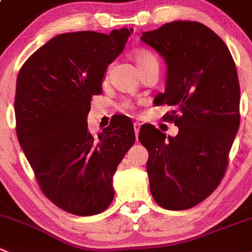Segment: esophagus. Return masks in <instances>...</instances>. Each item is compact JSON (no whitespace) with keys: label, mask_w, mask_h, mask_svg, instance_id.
I'll return each mask as SVG.
<instances>
[{"label":"esophagus","mask_w":252,"mask_h":252,"mask_svg":"<svg viewBox=\"0 0 252 252\" xmlns=\"http://www.w3.org/2000/svg\"><path fill=\"white\" fill-rule=\"evenodd\" d=\"M133 128H135L136 138H137L138 132H140V128H141V124H140V122H133Z\"/></svg>","instance_id":"esophagus-1"}]
</instances>
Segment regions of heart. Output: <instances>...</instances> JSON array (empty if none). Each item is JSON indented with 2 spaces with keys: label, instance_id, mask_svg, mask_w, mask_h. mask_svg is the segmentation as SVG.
<instances>
[{
  "label": "heart",
  "instance_id": "heart-1",
  "mask_svg": "<svg viewBox=\"0 0 252 252\" xmlns=\"http://www.w3.org/2000/svg\"><path fill=\"white\" fill-rule=\"evenodd\" d=\"M132 59L135 61V63L137 64L138 69L143 70V69H147L150 66L158 65L159 66V62L158 58L156 57V54L151 50L146 49V48H138L132 52ZM122 109L124 110H133V105L131 102H122Z\"/></svg>",
  "mask_w": 252,
  "mask_h": 252
}]
</instances>
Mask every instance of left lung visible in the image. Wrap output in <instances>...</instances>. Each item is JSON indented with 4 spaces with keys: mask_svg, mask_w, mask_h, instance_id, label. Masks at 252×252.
<instances>
[{
    "mask_svg": "<svg viewBox=\"0 0 252 252\" xmlns=\"http://www.w3.org/2000/svg\"><path fill=\"white\" fill-rule=\"evenodd\" d=\"M141 39L166 61V90L155 104L173 107L163 121L179 130L166 139L152 125L141 127L151 193L164 209L186 210L207 199L226 172L240 126L238 71L221 38L199 22L174 21Z\"/></svg>",
    "mask_w": 252,
    "mask_h": 252,
    "instance_id": "8db88e82",
    "label": "left lung"
}]
</instances>
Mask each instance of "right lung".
Returning <instances> with one entry per match:
<instances>
[{
    "instance_id": "1",
    "label": "right lung",
    "mask_w": 252,
    "mask_h": 252,
    "mask_svg": "<svg viewBox=\"0 0 252 252\" xmlns=\"http://www.w3.org/2000/svg\"><path fill=\"white\" fill-rule=\"evenodd\" d=\"M131 32L59 34L33 53L17 76V137L43 194L70 214L107 209L115 194L112 177L135 143L128 117L117 116L97 136L86 122L107 65Z\"/></svg>"
}]
</instances>
